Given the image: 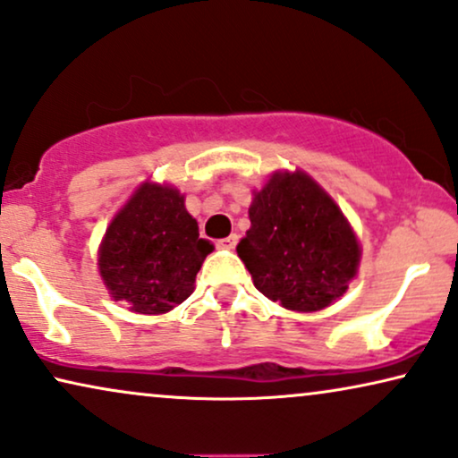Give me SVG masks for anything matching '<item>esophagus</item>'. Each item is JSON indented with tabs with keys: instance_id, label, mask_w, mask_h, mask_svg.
Here are the masks:
<instances>
[{
	"instance_id": "esophagus-1",
	"label": "esophagus",
	"mask_w": 458,
	"mask_h": 458,
	"mask_svg": "<svg viewBox=\"0 0 458 458\" xmlns=\"http://www.w3.org/2000/svg\"><path fill=\"white\" fill-rule=\"evenodd\" d=\"M236 242H239V236L236 234H230V236H225V239H222V241H217V247L219 249H234L236 247Z\"/></svg>"
}]
</instances>
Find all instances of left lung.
I'll return each mask as SVG.
<instances>
[{
	"label": "left lung",
	"mask_w": 458,
	"mask_h": 458,
	"mask_svg": "<svg viewBox=\"0 0 458 458\" xmlns=\"http://www.w3.org/2000/svg\"><path fill=\"white\" fill-rule=\"evenodd\" d=\"M236 253L267 300L318 312L347 291L360 247L333 199L306 174H274L249 207Z\"/></svg>",
	"instance_id": "obj_1"
}]
</instances>
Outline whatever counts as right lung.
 I'll use <instances>...</instances> for the list:
<instances>
[{
  "instance_id": "1",
  "label": "right lung",
  "mask_w": 458,
  "mask_h": 458,
  "mask_svg": "<svg viewBox=\"0 0 458 458\" xmlns=\"http://www.w3.org/2000/svg\"><path fill=\"white\" fill-rule=\"evenodd\" d=\"M211 251L184 197L172 186L144 184L108 225L98 266L114 301L138 314H165L191 297Z\"/></svg>"
}]
</instances>
